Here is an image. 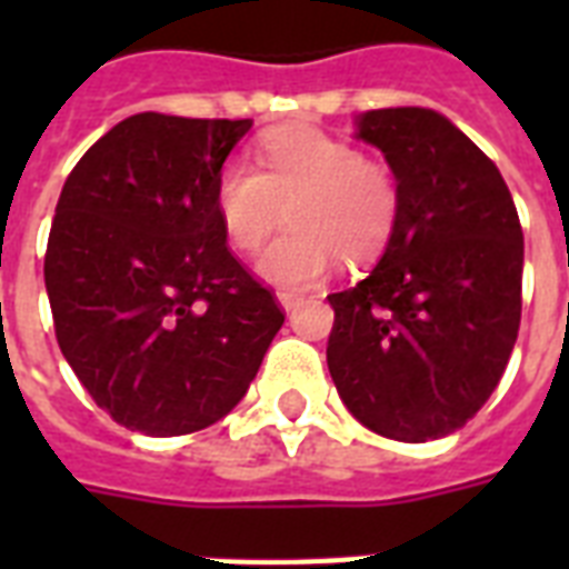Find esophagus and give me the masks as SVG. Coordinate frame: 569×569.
<instances>
[{
    "instance_id": "esophagus-1",
    "label": "esophagus",
    "mask_w": 569,
    "mask_h": 569,
    "mask_svg": "<svg viewBox=\"0 0 569 569\" xmlns=\"http://www.w3.org/2000/svg\"><path fill=\"white\" fill-rule=\"evenodd\" d=\"M277 298H280V303H283V310H295V307H301L303 301L301 292H289V289H283Z\"/></svg>"
}]
</instances>
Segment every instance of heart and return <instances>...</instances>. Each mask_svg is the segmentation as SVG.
Masks as SVG:
<instances>
[{
  "label": "heart",
  "mask_w": 569,
  "mask_h": 569,
  "mask_svg": "<svg viewBox=\"0 0 569 569\" xmlns=\"http://www.w3.org/2000/svg\"><path fill=\"white\" fill-rule=\"evenodd\" d=\"M259 167L227 162L214 177V212L239 250H257L259 271L277 286L316 283L339 257L369 262L387 248L401 212V191L383 162L310 127L271 129L259 141Z\"/></svg>",
  "instance_id": "b5f03b06"
}]
</instances>
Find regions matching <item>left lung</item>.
Returning <instances> with one entry per match:
<instances>
[{
	"instance_id": "8db88e82",
	"label": "left lung",
	"mask_w": 569,
	"mask_h": 569,
	"mask_svg": "<svg viewBox=\"0 0 569 569\" xmlns=\"http://www.w3.org/2000/svg\"><path fill=\"white\" fill-rule=\"evenodd\" d=\"M387 156L401 212L383 257L328 295V369L369 431L440 440L485 407L522 312V227L502 173L431 109H375L360 132Z\"/></svg>"
}]
</instances>
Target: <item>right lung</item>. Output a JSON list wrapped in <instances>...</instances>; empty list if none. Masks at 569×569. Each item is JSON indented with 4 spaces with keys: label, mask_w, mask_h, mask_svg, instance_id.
<instances>
[{
    "label": "right lung",
    "mask_w": 569,
    "mask_h": 569,
    "mask_svg": "<svg viewBox=\"0 0 569 569\" xmlns=\"http://www.w3.org/2000/svg\"><path fill=\"white\" fill-rule=\"evenodd\" d=\"M253 120H120L58 197L43 277L61 355L129 431L209 428L257 378L286 312L232 257L214 177Z\"/></svg>",
    "instance_id": "right-lung-1"
}]
</instances>
